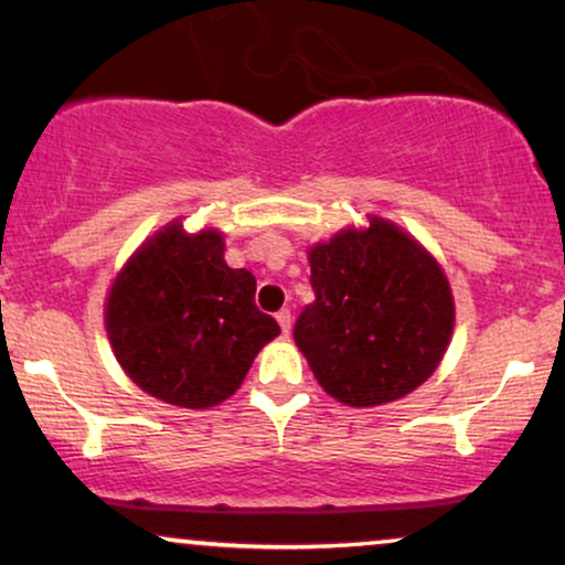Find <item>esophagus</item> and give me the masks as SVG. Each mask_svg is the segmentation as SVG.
Here are the masks:
<instances>
[{"mask_svg":"<svg viewBox=\"0 0 565 565\" xmlns=\"http://www.w3.org/2000/svg\"><path fill=\"white\" fill-rule=\"evenodd\" d=\"M276 321H278V327H281V332H284V334H289V329H291V310H289V308L278 310V313H276Z\"/></svg>","mask_w":565,"mask_h":565,"instance_id":"esophagus-1","label":"esophagus"}]
</instances>
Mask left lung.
<instances>
[{"label": "left lung", "instance_id": "1", "mask_svg": "<svg viewBox=\"0 0 565 565\" xmlns=\"http://www.w3.org/2000/svg\"><path fill=\"white\" fill-rule=\"evenodd\" d=\"M316 300L295 342L319 385L348 406H380L436 372L454 329V297L436 257L398 225L369 217L308 252Z\"/></svg>", "mask_w": 565, "mask_h": 565}]
</instances>
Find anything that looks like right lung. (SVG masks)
Masks as SVG:
<instances>
[{"label": "right lung", "mask_w": 565, "mask_h": 565, "mask_svg": "<svg viewBox=\"0 0 565 565\" xmlns=\"http://www.w3.org/2000/svg\"><path fill=\"white\" fill-rule=\"evenodd\" d=\"M217 231L170 223L129 257L106 302L108 340L121 369L153 398L210 408L238 391L274 316L255 305V276L225 263Z\"/></svg>", "instance_id": "right-lung-1"}]
</instances>
